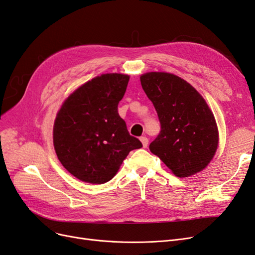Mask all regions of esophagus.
<instances>
[{"instance_id":"esophagus-1","label":"esophagus","mask_w":255,"mask_h":255,"mask_svg":"<svg viewBox=\"0 0 255 255\" xmlns=\"http://www.w3.org/2000/svg\"><path fill=\"white\" fill-rule=\"evenodd\" d=\"M140 141L142 142L143 148H146V146H148V144H149V139H148V138H146L145 136L140 137Z\"/></svg>"}]
</instances>
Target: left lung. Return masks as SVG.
Masks as SVG:
<instances>
[{
	"label": "left lung",
	"mask_w": 255,
	"mask_h": 255,
	"mask_svg": "<svg viewBox=\"0 0 255 255\" xmlns=\"http://www.w3.org/2000/svg\"><path fill=\"white\" fill-rule=\"evenodd\" d=\"M140 82L160 123V132L150 143V151L176 176L203 170L218 145L217 126L205 100L174 74L149 72L140 76Z\"/></svg>",
	"instance_id": "left-lung-1"
}]
</instances>
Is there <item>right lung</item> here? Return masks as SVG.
I'll list each match as a JSON object with an SVG mask.
<instances>
[{
  "instance_id": "obj_1",
  "label": "right lung",
  "mask_w": 255,
  "mask_h": 255,
  "mask_svg": "<svg viewBox=\"0 0 255 255\" xmlns=\"http://www.w3.org/2000/svg\"><path fill=\"white\" fill-rule=\"evenodd\" d=\"M128 80L118 73L97 76L70 95L56 116L53 142L57 157L81 181L109 182L128 154L142 146L118 114Z\"/></svg>"
}]
</instances>
